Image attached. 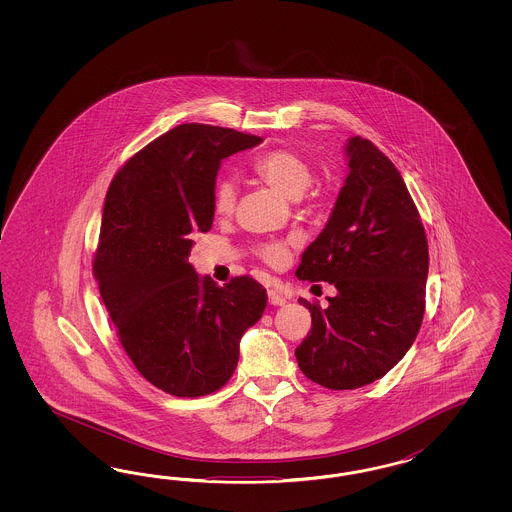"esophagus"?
<instances>
[{
	"label": "esophagus",
	"instance_id": "1",
	"mask_svg": "<svg viewBox=\"0 0 512 512\" xmlns=\"http://www.w3.org/2000/svg\"><path fill=\"white\" fill-rule=\"evenodd\" d=\"M268 302H270L272 306H283V304H285V296L281 295L279 291L270 289V291H268Z\"/></svg>",
	"mask_w": 512,
	"mask_h": 512
}]
</instances>
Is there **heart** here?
Masks as SVG:
<instances>
[{
    "instance_id": "1",
    "label": "heart",
    "mask_w": 512,
    "mask_h": 512,
    "mask_svg": "<svg viewBox=\"0 0 512 512\" xmlns=\"http://www.w3.org/2000/svg\"><path fill=\"white\" fill-rule=\"evenodd\" d=\"M251 169L259 180L268 184L289 199H298L308 189L313 180V169L304 155L289 148H276L259 155ZM238 187L231 178H217L212 189V208L217 216H231L236 208ZM257 255L264 263L281 264L287 259V244L264 242L259 244Z\"/></svg>"
}]
</instances>
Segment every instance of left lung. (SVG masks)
Returning a JSON list of instances; mask_svg holds the SVG:
<instances>
[{
    "label": "left lung",
    "instance_id": "left-lung-1",
    "mask_svg": "<svg viewBox=\"0 0 512 512\" xmlns=\"http://www.w3.org/2000/svg\"><path fill=\"white\" fill-rule=\"evenodd\" d=\"M345 150V186L296 270L338 289L326 308L298 298L311 313L298 368L332 390L370 385L402 360L422 325L428 278V240L402 174L372 140L353 137Z\"/></svg>",
    "mask_w": 512,
    "mask_h": 512
}]
</instances>
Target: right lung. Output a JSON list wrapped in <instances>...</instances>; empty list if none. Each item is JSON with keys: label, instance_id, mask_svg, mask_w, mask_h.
Returning <instances> with one entry per match:
<instances>
[{"label": "right lung", "instance_id": "1", "mask_svg": "<svg viewBox=\"0 0 512 512\" xmlns=\"http://www.w3.org/2000/svg\"><path fill=\"white\" fill-rule=\"evenodd\" d=\"M261 137L182 124L146 144L110 182L93 276L118 340L140 375L178 398L223 387L240 338L263 317L266 289L251 276L225 287L187 263L193 234L214 221L221 159Z\"/></svg>", "mask_w": 512, "mask_h": 512}]
</instances>
